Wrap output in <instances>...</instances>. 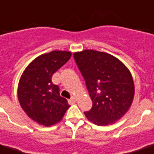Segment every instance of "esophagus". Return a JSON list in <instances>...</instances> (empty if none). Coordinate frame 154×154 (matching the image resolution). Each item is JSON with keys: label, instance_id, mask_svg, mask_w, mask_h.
I'll use <instances>...</instances> for the list:
<instances>
[{"label": "esophagus", "instance_id": "1", "mask_svg": "<svg viewBox=\"0 0 154 154\" xmlns=\"http://www.w3.org/2000/svg\"><path fill=\"white\" fill-rule=\"evenodd\" d=\"M75 102H76V97H75V96H72L71 99L69 100V103L70 104V105H73V104H75Z\"/></svg>", "mask_w": 154, "mask_h": 154}]
</instances>
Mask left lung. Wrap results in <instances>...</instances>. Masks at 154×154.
<instances>
[{
  "label": "left lung",
  "mask_w": 154,
  "mask_h": 154,
  "mask_svg": "<svg viewBox=\"0 0 154 154\" xmlns=\"http://www.w3.org/2000/svg\"><path fill=\"white\" fill-rule=\"evenodd\" d=\"M82 73L93 106L85 112L97 126L116 123L132 106L135 87L128 68L115 56L85 49L74 54Z\"/></svg>",
  "instance_id": "left-lung-1"
}]
</instances>
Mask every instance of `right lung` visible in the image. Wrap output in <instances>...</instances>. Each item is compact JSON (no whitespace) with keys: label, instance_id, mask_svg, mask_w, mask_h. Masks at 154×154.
<instances>
[{"label":"right lung","instance_id":"right-lung-1","mask_svg":"<svg viewBox=\"0 0 154 154\" xmlns=\"http://www.w3.org/2000/svg\"><path fill=\"white\" fill-rule=\"evenodd\" d=\"M71 55L69 51L60 50L39 55L21 75L17 88L19 103L27 116L39 125L50 127L58 123L70 107L51 79Z\"/></svg>","mask_w":154,"mask_h":154}]
</instances>
